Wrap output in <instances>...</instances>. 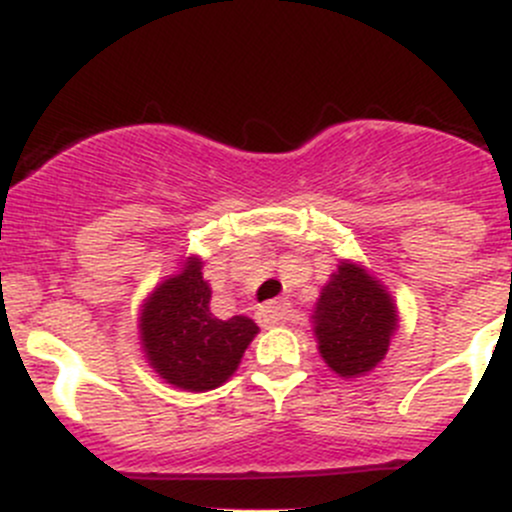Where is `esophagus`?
I'll return each instance as SVG.
<instances>
[{
  "label": "esophagus",
  "instance_id": "34e87169",
  "mask_svg": "<svg viewBox=\"0 0 512 512\" xmlns=\"http://www.w3.org/2000/svg\"><path fill=\"white\" fill-rule=\"evenodd\" d=\"M289 312H292L289 302L280 299V302H272V304H267V307H262L260 312H257V319H260L262 327H277V324L285 322V319L289 317Z\"/></svg>",
  "mask_w": 512,
  "mask_h": 512
}]
</instances>
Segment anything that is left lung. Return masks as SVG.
Segmentation results:
<instances>
[{
	"instance_id": "obj_1",
	"label": "left lung",
	"mask_w": 512,
	"mask_h": 512,
	"mask_svg": "<svg viewBox=\"0 0 512 512\" xmlns=\"http://www.w3.org/2000/svg\"><path fill=\"white\" fill-rule=\"evenodd\" d=\"M399 329V309L364 265L339 260L319 292L312 332L324 364L342 379H359L384 361Z\"/></svg>"
}]
</instances>
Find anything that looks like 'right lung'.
Wrapping results in <instances>:
<instances>
[{
  "mask_svg": "<svg viewBox=\"0 0 512 512\" xmlns=\"http://www.w3.org/2000/svg\"><path fill=\"white\" fill-rule=\"evenodd\" d=\"M203 257L190 255L143 299L138 339L148 366L175 389L210 391L223 386L260 332L250 317L218 319L210 312Z\"/></svg>",
  "mask_w": 512,
  "mask_h": 512,
  "instance_id": "add662e5",
  "label": "right lung"
}]
</instances>
